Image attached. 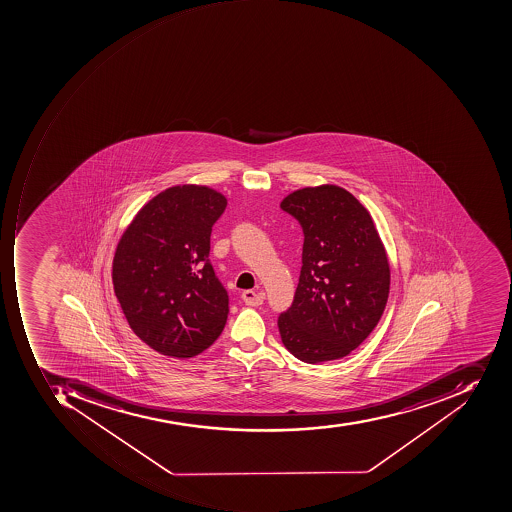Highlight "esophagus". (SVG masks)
<instances>
[{"mask_svg": "<svg viewBox=\"0 0 512 512\" xmlns=\"http://www.w3.org/2000/svg\"><path fill=\"white\" fill-rule=\"evenodd\" d=\"M243 297L244 304L251 305V307H258V305L263 304V300H265V293L263 291H252V289H246L241 294Z\"/></svg>", "mask_w": 512, "mask_h": 512, "instance_id": "1", "label": "esophagus"}]
</instances>
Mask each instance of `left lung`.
I'll use <instances>...</instances> for the list:
<instances>
[{"mask_svg": "<svg viewBox=\"0 0 512 512\" xmlns=\"http://www.w3.org/2000/svg\"><path fill=\"white\" fill-rule=\"evenodd\" d=\"M304 229L294 302L280 314L286 349L308 364L339 360L377 327L391 286L385 244L371 213L346 188H299L280 202Z\"/></svg>", "mask_w": 512, "mask_h": 512, "instance_id": "1", "label": "left lung"}]
</instances>
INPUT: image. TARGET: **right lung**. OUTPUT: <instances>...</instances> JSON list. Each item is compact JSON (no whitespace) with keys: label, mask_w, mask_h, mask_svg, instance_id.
Returning a JSON list of instances; mask_svg holds the SVG:
<instances>
[{"label":"right lung","mask_w":512,"mask_h":512,"mask_svg":"<svg viewBox=\"0 0 512 512\" xmlns=\"http://www.w3.org/2000/svg\"><path fill=\"white\" fill-rule=\"evenodd\" d=\"M226 205L215 188L174 185L146 202L118 241L115 296L132 332L162 355H199L226 325L229 297L208 261Z\"/></svg>","instance_id":"right-lung-1"}]
</instances>
